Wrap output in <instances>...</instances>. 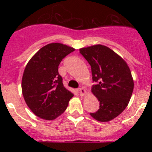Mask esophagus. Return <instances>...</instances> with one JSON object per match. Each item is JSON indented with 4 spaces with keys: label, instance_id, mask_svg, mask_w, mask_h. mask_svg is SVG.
Listing matches in <instances>:
<instances>
[{
    "label": "esophagus",
    "instance_id": "obj_1",
    "mask_svg": "<svg viewBox=\"0 0 152 152\" xmlns=\"http://www.w3.org/2000/svg\"><path fill=\"white\" fill-rule=\"evenodd\" d=\"M78 91H79V93H80V94H81V96H84V95H86V94H87L86 91L83 88H78Z\"/></svg>",
    "mask_w": 152,
    "mask_h": 152
}]
</instances>
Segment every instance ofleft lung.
Returning a JSON list of instances; mask_svg holds the SVG:
<instances>
[{
	"instance_id": "obj_1",
	"label": "left lung",
	"mask_w": 152,
	"mask_h": 152,
	"mask_svg": "<svg viewBox=\"0 0 152 152\" xmlns=\"http://www.w3.org/2000/svg\"><path fill=\"white\" fill-rule=\"evenodd\" d=\"M80 53L91 67V92L99 102V109L90 115L101 122L111 121L128 106L134 90V80L126 62L109 47H85Z\"/></svg>"
}]
</instances>
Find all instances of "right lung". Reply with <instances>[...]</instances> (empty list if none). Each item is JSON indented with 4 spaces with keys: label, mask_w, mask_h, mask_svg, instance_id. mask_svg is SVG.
I'll use <instances>...</instances> for the list:
<instances>
[{
    "label": "right lung",
    "mask_w": 152,
    "mask_h": 152,
    "mask_svg": "<svg viewBox=\"0 0 152 152\" xmlns=\"http://www.w3.org/2000/svg\"><path fill=\"white\" fill-rule=\"evenodd\" d=\"M74 50L63 43H49L36 52L26 66L21 83L23 96L31 111L42 119L58 117L74 96L63 84L58 66Z\"/></svg>",
    "instance_id": "add662e5"
}]
</instances>
